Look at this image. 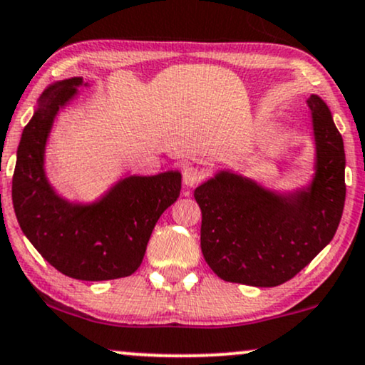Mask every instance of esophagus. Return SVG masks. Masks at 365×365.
<instances>
[{
    "mask_svg": "<svg viewBox=\"0 0 365 365\" xmlns=\"http://www.w3.org/2000/svg\"><path fill=\"white\" fill-rule=\"evenodd\" d=\"M202 178H204V173H202L199 168L190 166V168L183 170V185L185 187L199 185V183L202 182Z\"/></svg>",
    "mask_w": 365,
    "mask_h": 365,
    "instance_id": "esophagus-1",
    "label": "esophagus"
}]
</instances>
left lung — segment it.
I'll use <instances>...</instances> for the list:
<instances>
[{"instance_id": "obj_1", "label": "left lung", "mask_w": 365, "mask_h": 365, "mask_svg": "<svg viewBox=\"0 0 365 365\" xmlns=\"http://www.w3.org/2000/svg\"><path fill=\"white\" fill-rule=\"evenodd\" d=\"M308 108L316 144L308 187L279 194L222 170L195 188L202 255L226 282H287L335 236L345 204L344 139L318 95L309 96Z\"/></svg>"}]
</instances>
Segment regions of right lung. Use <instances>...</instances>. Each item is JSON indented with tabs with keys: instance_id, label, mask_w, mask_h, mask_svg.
I'll use <instances>...</instances> for the list:
<instances>
[{
	"instance_id": "obj_1",
	"label": "right lung",
	"mask_w": 365,
	"mask_h": 365,
	"mask_svg": "<svg viewBox=\"0 0 365 365\" xmlns=\"http://www.w3.org/2000/svg\"><path fill=\"white\" fill-rule=\"evenodd\" d=\"M80 86H88L83 78H69L41 95L21 133L11 197L21 231L54 269L68 277L98 282L127 277L139 269L158 219L178 199L182 175H130L91 204L57 195L43 168L46 144L57 112Z\"/></svg>"
}]
</instances>
